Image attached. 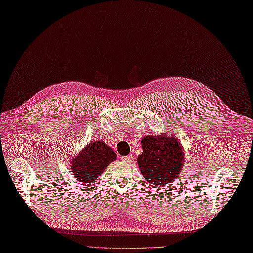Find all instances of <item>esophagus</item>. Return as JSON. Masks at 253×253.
<instances>
[{
  "instance_id": "esophagus-1",
  "label": "esophagus",
  "mask_w": 253,
  "mask_h": 253,
  "mask_svg": "<svg viewBox=\"0 0 253 253\" xmlns=\"http://www.w3.org/2000/svg\"><path fill=\"white\" fill-rule=\"evenodd\" d=\"M131 160H132V155L131 154L126 155V156H122V161H123V162L128 163V162H130Z\"/></svg>"
}]
</instances>
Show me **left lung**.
<instances>
[{
	"label": "left lung",
	"instance_id": "obj_1",
	"mask_svg": "<svg viewBox=\"0 0 253 253\" xmlns=\"http://www.w3.org/2000/svg\"><path fill=\"white\" fill-rule=\"evenodd\" d=\"M142 148L143 153L137 157V165L148 183L167 188L179 178L185 154L176 135H145Z\"/></svg>",
	"mask_w": 253,
	"mask_h": 253
}]
</instances>
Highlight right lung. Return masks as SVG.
Here are the masks:
<instances>
[{
  "label": "right lung",
  "instance_id": "1",
  "mask_svg": "<svg viewBox=\"0 0 253 253\" xmlns=\"http://www.w3.org/2000/svg\"><path fill=\"white\" fill-rule=\"evenodd\" d=\"M117 160V154L103 141L88 143L71 158V170L77 181L87 184L95 181L107 166Z\"/></svg>",
  "mask_w": 253,
  "mask_h": 253
}]
</instances>
